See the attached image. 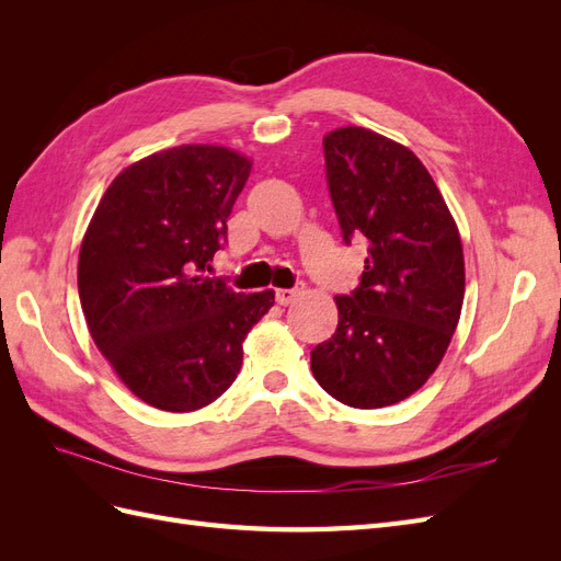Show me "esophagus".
<instances>
[{
    "label": "esophagus",
    "mask_w": 561,
    "mask_h": 561,
    "mask_svg": "<svg viewBox=\"0 0 561 561\" xmlns=\"http://www.w3.org/2000/svg\"><path fill=\"white\" fill-rule=\"evenodd\" d=\"M304 287L297 285V287H283V290H276V301L280 304V307H287V304H293L299 295H301Z\"/></svg>",
    "instance_id": "esophagus-1"
}]
</instances>
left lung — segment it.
<instances>
[{"label": "left lung", "instance_id": "obj_1", "mask_svg": "<svg viewBox=\"0 0 561 561\" xmlns=\"http://www.w3.org/2000/svg\"><path fill=\"white\" fill-rule=\"evenodd\" d=\"M344 243L367 241L360 285L339 295V325L311 351L316 381L358 410L419 390L451 342L463 307V248L437 184L414 151L360 126L322 138Z\"/></svg>", "mask_w": 561, "mask_h": 561}]
</instances>
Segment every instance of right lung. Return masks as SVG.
<instances>
[{"label": "right lung", "instance_id": "right-lung-1", "mask_svg": "<svg viewBox=\"0 0 561 561\" xmlns=\"http://www.w3.org/2000/svg\"><path fill=\"white\" fill-rule=\"evenodd\" d=\"M252 161L182 145L128 165L100 198L79 250V299L95 346L130 393L194 412L233 383L243 342L274 290L210 278Z\"/></svg>", "mask_w": 561, "mask_h": 561}]
</instances>
